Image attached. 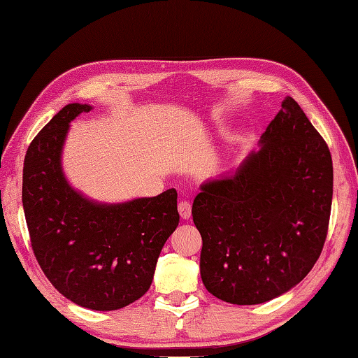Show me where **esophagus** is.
<instances>
[{
  "instance_id": "1",
  "label": "esophagus",
  "mask_w": 358,
  "mask_h": 358,
  "mask_svg": "<svg viewBox=\"0 0 358 358\" xmlns=\"http://www.w3.org/2000/svg\"><path fill=\"white\" fill-rule=\"evenodd\" d=\"M178 208H179V215L182 220H188L192 217V204L188 201H180Z\"/></svg>"
}]
</instances>
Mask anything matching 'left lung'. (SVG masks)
Returning a JSON list of instances; mask_svg holds the SVG:
<instances>
[{
    "label": "left lung",
    "instance_id": "1",
    "mask_svg": "<svg viewBox=\"0 0 358 358\" xmlns=\"http://www.w3.org/2000/svg\"><path fill=\"white\" fill-rule=\"evenodd\" d=\"M334 193L329 146L292 96L232 176L207 180L193 201L208 293L254 306L306 278L324 246Z\"/></svg>",
    "mask_w": 358,
    "mask_h": 358
}]
</instances>
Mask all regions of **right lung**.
I'll use <instances>...</instances> for the list:
<instances>
[{"mask_svg": "<svg viewBox=\"0 0 358 358\" xmlns=\"http://www.w3.org/2000/svg\"><path fill=\"white\" fill-rule=\"evenodd\" d=\"M90 110L65 106L31 141L22 199L34 255L54 288L74 304L107 312L150 289L162 248L179 224L178 192L101 204L71 188L62 148L71 121Z\"/></svg>", "mask_w": 358, "mask_h": 358, "instance_id": "obj_1", "label": "right lung"}]
</instances>
